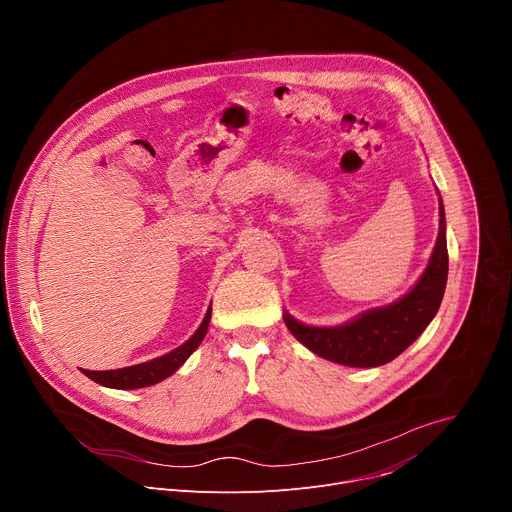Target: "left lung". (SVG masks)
<instances>
[{"mask_svg":"<svg viewBox=\"0 0 512 512\" xmlns=\"http://www.w3.org/2000/svg\"><path fill=\"white\" fill-rule=\"evenodd\" d=\"M446 283V212L440 198V233L435 247L425 271L403 298L371 308L340 326H310L296 320L287 310L283 312V322L306 348L326 360L358 369L381 367L397 358L429 326L440 310Z\"/></svg>","mask_w":512,"mask_h":512,"instance_id":"obj_1","label":"left lung"}]
</instances>
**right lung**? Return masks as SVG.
<instances>
[{"label":"right lung","instance_id":"add662e5","mask_svg":"<svg viewBox=\"0 0 512 512\" xmlns=\"http://www.w3.org/2000/svg\"><path fill=\"white\" fill-rule=\"evenodd\" d=\"M212 308L206 310V316L198 330L178 348L170 350L168 354H162L158 358H152L148 362L133 364V367L117 369V371H83L91 381L109 387V389H143L152 387L170 375H174L182 364L188 360V356L198 348V344L204 340L208 324H210Z\"/></svg>","mask_w":512,"mask_h":512}]
</instances>
